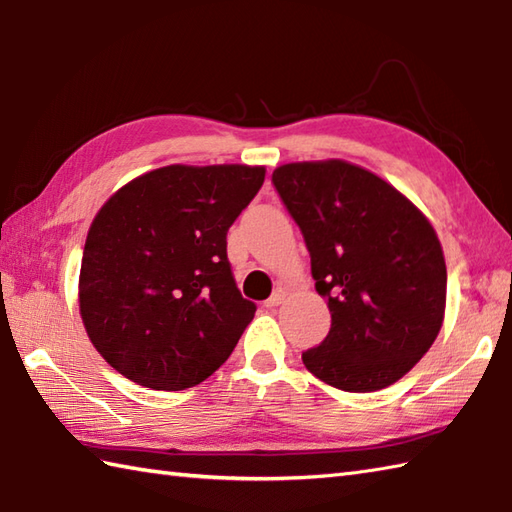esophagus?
Listing matches in <instances>:
<instances>
[{
	"label": "esophagus",
	"instance_id": "1",
	"mask_svg": "<svg viewBox=\"0 0 512 512\" xmlns=\"http://www.w3.org/2000/svg\"><path fill=\"white\" fill-rule=\"evenodd\" d=\"M282 300H285V291L278 289L274 295H271L269 300H265V306H267V309H276V306L282 304Z\"/></svg>",
	"mask_w": 512,
	"mask_h": 512
}]
</instances>
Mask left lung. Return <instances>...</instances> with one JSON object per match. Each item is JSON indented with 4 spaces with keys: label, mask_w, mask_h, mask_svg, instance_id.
Masks as SVG:
<instances>
[{
    "label": "left lung",
    "mask_w": 512,
    "mask_h": 512,
    "mask_svg": "<svg viewBox=\"0 0 512 512\" xmlns=\"http://www.w3.org/2000/svg\"><path fill=\"white\" fill-rule=\"evenodd\" d=\"M271 181L311 254L331 311L306 370L344 392H377L405 377L436 342L447 265L429 219L403 192L344 160L293 162Z\"/></svg>",
    "instance_id": "obj_1"
}]
</instances>
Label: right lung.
<instances>
[{"instance_id":"obj_1","label":"right lung","mask_w":512,"mask_h":512,"mask_svg":"<svg viewBox=\"0 0 512 512\" xmlns=\"http://www.w3.org/2000/svg\"><path fill=\"white\" fill-rule=\"evenodd\" d=\"M265 166L170 164L131 179L89 225L78 306L111 368L151 390L206 381L232 355L256 304L227 260V230Z\"/></svg>"}]
</instances>
